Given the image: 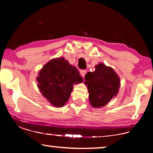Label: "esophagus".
<instances>
[{
  "label": "esophagus",
  "mask_w": 153,
  "mask_h": 153,
  "mask_svg": "<svg viewBox=\"0 0 153 153\" xmlns=\"http://www.w3.org/2000/svg\"><path fill=\"white\" fill-rule=\"evenodd\" d=\"M80 74H81V76L83 77H84L85 75H86V70H81L80 71Z\"/></svg>",
  "instance_id": "1"
}]
</instances>
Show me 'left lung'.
<instances>
[{
    "instance_id": "8db88e82",
    "label": "left lung",
    "mask_w": 153,
    "mask_h": 153,
    "mask_svg": "<svg viewBox=\"0 0 153 153\" xmlns=\"http://www.w3.org/2000/svg\"><path fill=\"white\" fill-rule=\"evenodd\" d=\"M85 84L89 93V100L94 108L105 106L115 97L119 92L120 79L111 67L98 63L94 72L85 76Z\"/></svg>"
}]
</instances>
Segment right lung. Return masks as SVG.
<instances>
[{
    "mask_svg": "<svg viewBox=\"0 0 153 153\" xmlns=\"http://www.w3.org/2000/svg\"><path fill=\"white\" fill-rule=\"evenodd\" d=\"M38 75V88L55 107H63L68 101L73 90V85L83 81L78 70L63 57L48 61Z\"/></svg>",
    "mask_w": 153,
    "mask_h": 153,
    "instance_id": "add662e5",
    "label": "right lung"
}]
</instances>
